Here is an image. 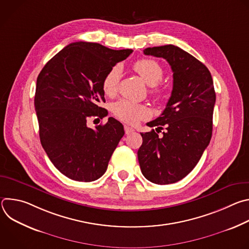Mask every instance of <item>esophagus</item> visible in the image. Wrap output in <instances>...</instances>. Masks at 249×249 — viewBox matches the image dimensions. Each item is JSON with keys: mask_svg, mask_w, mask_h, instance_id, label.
Listing matches in <instances>:
<instances>
[{"mask_svg": "<svg viewBox=\"0 0 249 249\" xmlns=\"http://www.w3.org/2000/svg\"><path fill=\"white\" fill-rule=\"evenodd\" d=\"M124 130H125V133H126L127 135H129V134H131V133L134 132V129L131 128V127H129V126H127V125L124 126Z\"/></svg>", "mask_w": 249, "mask_h": 249, "instance_id": "esophagus-1", "label": "esophagus"}]
</instances>
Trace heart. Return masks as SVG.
<instances>
[{"label": "heart", "instance_id": "heart-1", "mask_svg": "<svg viewBox=\"0 0 249 249\" xmlns=\"http://www.w3.org/2000/svg\"><path fill=\"white\" fill-rule=\"evenodd\" d=\"M134 70L148 86L152 87V94L159 98L164 96V90L158 87L163 77V69L159 62L153 59H141L135 62ZM121 77L122 68L120 65L113 66L106 73L102 81V89L105 94L114 95L117 92ZM112 112L118 119L131 125H136L141 120L148 119L151 116V111L147 105L127 99H121L113 103Z\"/></svg>", "mask_w": 249, "mask_h": 249}]
</instances>
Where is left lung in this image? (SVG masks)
<instances>
[{"instance_id": "left-lung-1", "label": "left lung", "mask_w": 249, "mask_h": 249, "mask_svg": "<svg viewBox=\"0 0 249 249\" xmlns=\"http://www.w3.org/2000/svg\"><path fill=\"white\" fill-rule=\"evenodd\" d=\"M145 55L163 58L173 72V87L165 109L148 123L166 131L162 137L153 129L141 133L138 151L141 171L156 184L181 180L198 163L208 147L216 102L214 84L208 68L181 48L168 44L149 47Z\"/></svg>"}]
</instances>
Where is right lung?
<instances>
[{"label": "right lung", "instance_id": "right-lung-1", "mask_svg": "<svg viewBox=\"0 0 249 249\" xmlns=\"http://www.w3.org/2000/svg\"><path fill=\"white\" fill-rule=\"evenodd\" d=\"M132 49L113 50L98 43H71L47 62L36 81L34 106L41 145L54 166L70 179L90 182L101 177L124 135L109 117L95 129L89 118L107 116L102 81Z\"/></svg>", "mask_w": 249, "mask_h": 249}]
</instances>
